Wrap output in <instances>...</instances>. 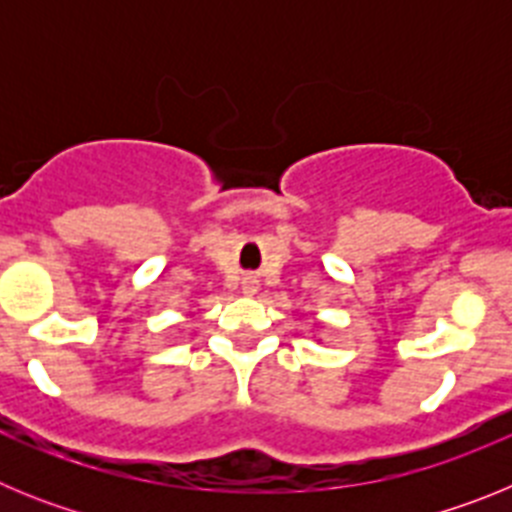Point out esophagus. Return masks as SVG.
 Here are the masks:
<instances>
[{
    "instance_id": "esophagus-1",
    "label": "esophagus",
    "mask_w": 512,
    "mask_h": 512,
    "mask_svg": "<svg viewBox=\"0 0 512 512\" xmlns=\"http://www.w3.org/2000/svg\"><path fill=\"white\" fill-rule=\"evenodd\" d=\"M256 289H259V284H256L253 277H248L246 282H243V295H256Z\"/></svg>"
}]
</instances>
